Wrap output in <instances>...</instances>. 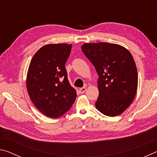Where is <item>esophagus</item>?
Instances as JSON below:
<instances>
[{
  "label": "esophagus",
  "instance_id": "1",
  "mask_svg": "<svg viewBox=\"0 0 157 157\" xmlns=\"http://www.w3.org/2000/svg\"><path fill=\"white\" fill-rule=\"evenodd\" d=\"M86 87H82V88H80L79 89V91L80 94H84V93L86 91Z\"/></svg>",
  "mask_w": 157,
  "mask_h": 157
}]
</instances>
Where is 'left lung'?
Returning <instances> with one entry per match:
<instances>
[{"mask_svg": "<svg viewBox=\"0 0 157 157\" xmlns=\"http://www.w3.org/2000/svg\"><path fill=\"white\" fill-rule=\"evenodd\" d=\"M81 48L99 76L97 109L107 116L120 115L137 91V69L132 54L120 45L105 42L84 44Z\"/></svg>", "mask_w": 157, "mask_h": 157, "instance_id": "8db88e82", "label": "left lung"}]
</instances>
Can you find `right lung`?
Here are the masks:
<instances>
[{
    "mask_svg": "<svg viewBox=\"0 0 157 157\" xmlns=\"http://www.w3.org/2000/svg\"><path fill=\"white\" fill-rule=\"evenodd\" d=\"M72 45L48 44L32 59L27 75V89L38 109L50 118H58L70 109L76 91L68 79L65 64Z\"/></svg>",
    "mask_w": 157,
    "mask_h": 157,
    "instance_id": "obj_1",
    "label": "right lung"
}]
</instances>
